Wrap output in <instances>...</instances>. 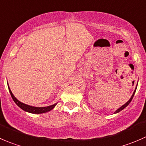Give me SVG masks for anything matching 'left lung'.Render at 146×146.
<instances>
[{
  "label": "left lung",
  "instance_id": "obj_1",
  "mask_svg": "<svg viewBox=\"0 0 146 146\" xmlns=\"http://www.w3.org/2000/svg\"><path fill=\"white\" fill-rule=\"evenodd\" d=\"M135 90H136V89H135V91H134V93H133L132 96H131V98H130V100H128V101L127 102V103H125V104H124L123 106H121V107L120 108H118V110H117V111H115V113H118V112H120V111H122L123 109H124V108H125L126 107V106H128V105L130 103H131V100H132V99H133V96H134V94H135Z\"/></svg>",
  "mask_w": 146,
  "mask_h": 146
}]
</instances>
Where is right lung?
I'll list each match as a JSON object with an SVG mask.
<instances>
[{"label":"right lung","instance_id":"add662e5","mask_svg":"<svg viewBox=\"0 0 146 146\" xmlns=\"http://www.w3.org/2000/svg\"><path fill=\"white\" fill-rule=\"evenodd\" d=\"M8 89H9V92L11 93V96L12 97L13 100H14L16 105L18 106H19L21 109H23V111H26V112L28 113H35V114H39V113H46L48 111H51L52 109L56 106V103L54 105H52V106H47V107H41V108H39V107H33V106H28V105L26 104H24V103H21V101H19L18 100H17L16 98H15V96H13V94L11 92V89L10 88L8 87Z\"/></svg>","mask_w":146,"mask_h":146}]
</instances>
